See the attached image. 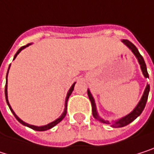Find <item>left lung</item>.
Returning <instances> with one entry per match:
<instances>
[{
	"label": "left lung",
	"instance_id": "8db88e82",
	"mask_svg": "<svg viewBox=\"0 0 154 154\" xmlns=\"http://www.w3.org/2000/svg\"><path fill=\"white\" fill-rule=\"evenodd\" d=\"M122 42H123V43H124V44H125V45L133 52V54H134L135 55V57L137 58L138 63H139V64H140V66H141V70H142V72H143V76H144L145 78H149V74H148V72H147L146 64H145V63H144V60H143V56L140 54L138 49H137V48L135 47V45H134L133 43H131L129 40L123 39ZM149 91H150V85L147 84V85H146V88H145V90H144V92H143V96H142V98H141L139 103H138L137 106L134 108V109L130 114H128V115H126L125 116H124V117L118 119L117 121L113 122L112 125H111V126H112V127H123V126H125V125H127L128 124H130L131 122H133L137 116H139L141 115V113L143 112V110L144 109V107H145V105H146V101H147V99H148ZM88 96H89V99H90V100H91V102L92 115H93V116H94L96 119H98V120H100V122H102V123L109 124V121L104 120L103 118H101L100 116L98 115L94 99H93V97H92V95H91V91H90L89 90H88Z\"/></svg>",
	"mask_w": 154,
	"mask_h": 154
}]
</instances>
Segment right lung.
<instances>
[{
  "instance_id": "right-lung-1",
  "label": "right lung",
  "mask_w": 154,
  "mask_h": 154,
  "mask_svg": "<svg viewBox=\"0 0 154 154\" xmlns=\"http://www.w3.org/2000/svg\"><path fill=\"white\" fill-rule=\"evenodd\" d=\"M29 45H31V44H28V45H24V46H22V47H20L19 50H18V52L16 53V54L14 55V58H13V60L16 58V56L21 52V50H23L24 48H26L27 46H29ZM11 66V65H10ZM10 66H9V69H10ZM8 72H9V70H8V72H7V76H8ZM7 78V77H6ZM74 85H75V82L72 85V87L70 88V90H69V91H68V93H67V96H66V99H65V105H64V110H63V113L61 115V116L59 117V118H57L56 120H54V121H53V122H51V123H49V124H47V125H42V126H37V125H29V124H28V123H25L24 121H22L18 116L15 114V112L12 110V109H11V105H10V103H9V100H8V93H7V83H6V85H5V98H6V101H7V104H8V106H9V108H10V109H11V111L12 112V114L14 115V116L16 117V119L20 123V124H22V125H26V126H28V127H29V128H32V129H34V130H36V131H45V130H48V129H50V128H52V127H54L55 125H57L58 123H60L63 118H64V116H66V112H67V101H68V99H69V97H70V95L72 94V91H73V89H74Z\"/></svg>"
}]
</instances>
